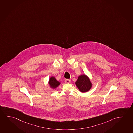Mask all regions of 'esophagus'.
Wrapping results in <instances>:
<instances>
[{"mask_svg":"<svg viewBox=\"0 0 133 133\" xmlns=\"http://www.w3.org/2000/svg\"><path fill=\"white\" fill-rule=\"evenodd\" d=\"M65 82L66 83H70L71 82V80H70V79H65Z\"/></svg>","mask_w":133,"mask_h":133,"instance_id":"obj_1","label":"esophagus"}]
</instances>
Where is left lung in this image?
Returning a JSON list of instances; mask_svg holds the SVG:
<instances>
[{
	"label": "left lung",
	"instance_id": "left-lung-1",
	"mask_svg": "<svg viewBox=\"0 0 133 133\" xmlns=\"http://www.w3.org/2000/svg\"><path fill=\"white\" fill-rule=\"evenodd\" d=\"M76 86L81 92H86L92 87V83L88 77L85 74L81 75L75 82Z\"/></svg>",
	"mask_w": 133,
	"mask_h": 133
}]
</instances>
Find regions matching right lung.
I'll list each match as a JSON object with an SVG mask.
<instances>
[{"label": "right lung", "mask_w": 133, "mask_h": 133, "mask_svg": "<svg viewBox=\"0 0 133 133\" xmlns=\"http://www.w3.org/2000/svg\"><path fill=\"white\" fill-rule=\"evenodd\" d=\"M49 84L51 88L55 89L61 84V83L59 82V81H57L54 77H51L49 78Z\"/></svg>", "instance_id": "1"}]
</instances>
